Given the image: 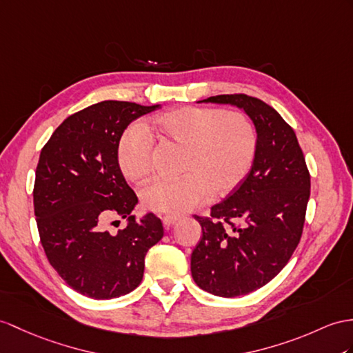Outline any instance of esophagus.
Segmentation results:
<instances>
[{"label": "esophagus", "instance_id": "34e87169", "mask_svg": "<svg viewBox=\"0 0 353 353\" xmlns=\"http://www.w3.org/2000/svg\"><path fill=\"white\" fill-rule=\"evenodd\" d=\"M178 220H179V216H175V214H166V216L163 217V225H165V226H172Z\"/></svg>", "mask_w": 353, "mask_h": 353}]
</instances>
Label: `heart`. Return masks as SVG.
<instances>
[{
    "mask_svg": "<svg viewBox=\"0 0 353 353\" xmlns=\"http://www.w3.org/2000/svg\"><path fill=\"white\" fill-rule=\"evenodd\" d=\"M152 127L163 139L184 148L179 172L169 181L157 179L142 190L148 210L183 214L206 197H223L244 181L252 169L257 133L250 118L239 110L183 106L163 112ZM154 141L147 128L134 124L119 137L117 160L124 176L142 183L152 172Z\"/></svg>",
    "mask_w": 353,
    "mask_h": 353,
    "instance_id": "b5f03b06",
    "label": "heart"
}]
</instances>
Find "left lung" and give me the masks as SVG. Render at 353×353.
I'll return each mask as SVG.
<instances>
[{
    "mask_svg": "<svg viewBox=\"0 0 353 353\" xmlns=\"http://www.w3.org/2000/svg\"><path fill=\"white\" fill-rule=\"evenodd\" d=\"M202 101L243 109L257 133L244 181L212 206L211 217L194 216L202 238L192 253L193 280L212 295L234 298L270 283L294 254L303 235L310 174L294 128L265 101L247 94Z\"/></svg>",
    "mask_w": 353,
    "mask_h": 353,
    "instance_id": "obj_1",
    "label": "left lung"
}]
</instances>
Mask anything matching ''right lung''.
Listing matches in <instances>:
<instances>
[{
    "mask_svg": "<svg viewBox=\"0 0 353 353\" xmlns=\"http://www.w3.org/2000/svg\"><path fill=\"white\" fill-rule=\"evenodd\" d=\"M160 105L105 100L65 118L40 152L34 214L49 263L68 286L94 299L123 296L141 285L145 254L163 238L154 214L132 216L137 196L125 183L117 147L127 125ZM128 228L110 236L101 221Z\"/></svg>",
    "mask_w": 353,
    "mask_h": 353,
    "instance_id": "add662e5",
    "label": "right lung"
}]
</instances>
